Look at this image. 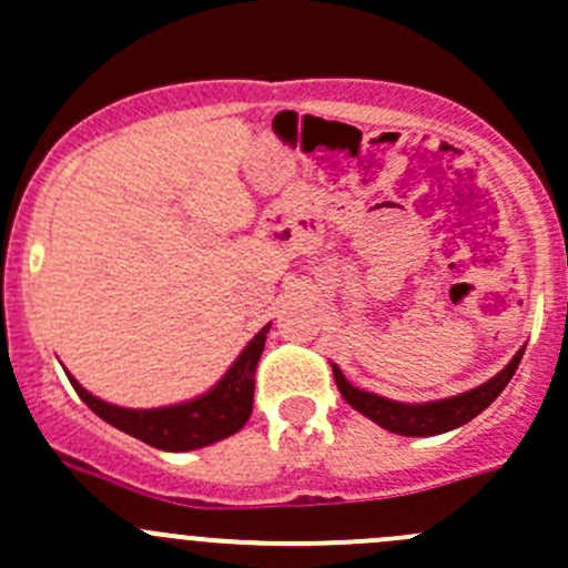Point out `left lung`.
<instances>
[{"label": "left lung", "instance_id": "8db88e82", "mask_svg": "<svg viewBox=\"0 0 568 568\" xmlns=\"http://www.w3.org/2000/svg\"><path fill=\"white\" fill-rule=\"evenodd\" d=\"M524 347L518 349L513 362L501 369L499 375H493L490 381H485L476 389L463 392V395L443 397V400H432V404H400V400H389V397H381L375 392H364L358 386L349 384L342 375V369L333 364V378H336L338 392L356 412H362L364 417H369L373 423H378L381 428L392 434H404V437H432V434L452 432V428L465 426L468 420H474L479 412H485L487 406L501 395L510 378L516 375L518 364H521Z\"/></svg>", "mask_w": 568, "mask_h": 568}]
</instances>
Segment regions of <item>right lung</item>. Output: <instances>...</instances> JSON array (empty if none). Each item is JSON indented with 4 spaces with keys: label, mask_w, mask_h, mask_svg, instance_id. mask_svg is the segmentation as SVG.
<instances>
[{
    "label": "right lung",
    "mask_w": 568,
    "mask_h": 568,
    "mask_svg": "<svg viewBox=\"0 0 568 568\" xmlns=\"http://www.w3.org/2000/svg\"><path fill=\"white\" fill-rule=\"evenodd\" d=\"M268 327L272 325L254 333L252 342L243 347V353L226 369L219 384L201 397L187 400V404L162 406V409H123V406L105 404V400L94 397L69 373L67 378L75 386L83 404L94 415L103 417L109 426L120 428V432L131 434V437L142 439L153 448H162V452H193V448H204V445L226 439L246 426L254 400V369H257L260 353L266 344Z\"/></svg>",
    "instance_id": "right-lung-1"
}]
</instances>
